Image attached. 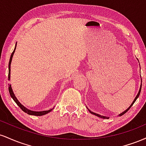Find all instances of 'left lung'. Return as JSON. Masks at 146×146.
I'll list each match as a JSON object with an SVG mask.
<instances>
[{
	"label": "left lung",
	"instance_id": "8db88e82",
	"mask_svg": "<svg viewBox=\"0 0 146 146\" xmlns=\"http://www.w3.org/2000/svg\"><path fill=\"white\" fill-rule=\"evenodd\" d=\"M141 87H140L139 91L138 94H137V96H136V98H135V100H134V101H133V102H132V104L130 106V107H129V108H128V109H126V110H125L124 112H123V113L120 114V115H119V116H121V115H124V114H125V113H126V112L128 111V110L129 109H130V108H131V106H132L134 104V103H135V101H136V100H137V99L139 98V95H140V93H141ZM89 111H90V113H91V114H93V115H96V116H98V117H100V118H104V119L106 118V119H108V117H104V116H102V115H98V114H96V113H93V112H91V111H90V110H89Z\"/></svg>",
	"mask_w": 146,
	"mask_h": 146
}]
</instances>
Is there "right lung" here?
<instances>
[{
	"label": "right lung",
	"instance_id": "add662e5",
	"mask_svg": "<svg viewBox=\"0 0 146 146\" xmlns=\"http://www.w3.org/2000/svg\"><path fill=\"white\" fill-rule=\"evenodd\" d=\"M17 44V43H16ZM16 47H15L14 51L12 52V53H11V57H10V60H9V74H8V79L9 80L10 78V66H11V60H12V57L14 56V53L15 52V50H16ZM9 94L11 95V97L12 98L13 100H14V102H16V104H17V105L18 106L20 107V108H21L22 110H23V111L25 112V113H27L28 115H36V116H42V115H46V114H47L48 113H49L50 111H51L53 109H51V110H44V111H40V112H36V111H32V110H30L29 109H27V108H25L23 105H22L21 103H20L19 102H18V100H17V98L15 97V95L14 94V93H13V90L11 89V85H9Z\"/></svg>",
	"mask_w": 146,
	"mask_h": 146
}]
</instances>
